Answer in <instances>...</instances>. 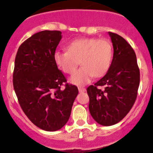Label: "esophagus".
<instances>
[{
	"instance_id": "obj_1",
	"label": "esophagus",
	"mask_w": 153,
	"mask_h": 153,
	"mask_svg": "<svg viewBox=\"0 0 153 153\" xmlns=\"http://www.w3.org/2000/svg\"><path fill=\"white\" fill-rule=\"evenodd\" d=\"M78 91H79V92H80V93L85 92V88H82V87H78Z\"/></svg>"
}]
</instances>
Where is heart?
Wrapping results in <instances>:
<instances>
[{"label": "heart", "mask_w": 153, "mask_h": 153, "mask_svg": "<svg viewBox=\"0 0 153 153\" xmlns=\"http://www.w3.org/2000/svg\"><path fill=\"white\" fill-rule=\"evenodd\" d=\"M54 60L58 68L72 74L78 66H82L71 76L73 83L84 85L93 76H102L108 71L113 57V46L108 39L80 38L68 44L67 51L56 50Z\"/></svg>", "instance_id": "obj_1"}]
</instances>
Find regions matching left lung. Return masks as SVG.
<instances>
[{
  "instance_id": "obj_1",
  "label": "left lung",
  "mask_w": 153,
  "mask_h": 153,
  "mask_svg": "<svg viewBox=\"0 0 153 153\" xmlns=\"http://www.w3.org/2000/svg\"><path fill=\"white\" fill-rule=\"evenodd\" d=\"M108 34L114 47L111 64L102 78L87 88L89 111L103 126L114 125L129 113L136 101L140 80L132 47L122 36L112 32Z\"/></svg>"
}]
</instances>
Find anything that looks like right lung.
I'll use <instances>...</instances> for the list:
<instances>
[{
	"label": "right lung",
	"mask_w": 153,
	"mask_h": 153,
	"mask_svg": "<svg viewBox=\"0 0 153 153\" xmlns=\"http://www.w3.org/2000/svg\"><path fill=\"white\" fill-rule=\"evenodd\" d=\"M61 34L36 33L20 45L15 58L13 85L19 105L28 119L45 131H57L68 122L78 94L54 62ZM64 82L65 88L61 89Z\"/></svg>",
	"instance_id": "right-lung-1"
}]
</instances>
